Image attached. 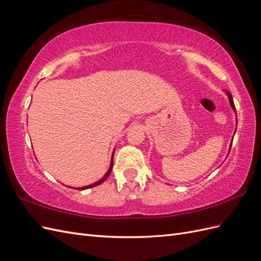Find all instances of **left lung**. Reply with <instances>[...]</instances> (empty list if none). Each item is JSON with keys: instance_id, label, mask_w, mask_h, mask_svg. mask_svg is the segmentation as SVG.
Returning a JSON list of instances; mask_svg holds the SVG:
<instances>
[{"instance_id": "obj_1", "label": "left lung", "mask_w": 261, "mask_h": 261, "mask_svg": "<svg viewBox=\"0 0 261 261\" xmlns=\"http://www.w3.org/2000/svg\"><path fill=\"white\" fill-rule=\"evenodd\" d=\"M226 94H227V97H228V100H230V105H231V107L234 109V111H235V106H234V102H233V97H232V94L228 92V91H226Z\"/></svg>"}]
</instances>
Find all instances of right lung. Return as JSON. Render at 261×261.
<instances>
[{
    "mask_svg": "<svg viewBox=\"0 0 261 261\" xmlns=\"http://www.w3.org/2000/svg\"><path fill=\"white\" fill-rule=\"evenodd\" d=\"M112 167H113V156H112V160H111V165H110L109 171L107 172V174L103 176V178H101L99 181H96V183H93V184H91V185L85 186V187H82V188H77V189H88V188H91V187H94V186H97V185H100L101 183H103V181H105V180L108 178V176L110 175V173H111V171H112Z\"/></svg>",
    "mask_w": 261,
    "mask_h": 261,
    "instance_id": "obj_1",
    "label": "right lung"
}]
</instances>
